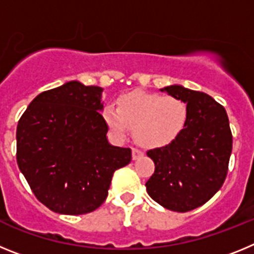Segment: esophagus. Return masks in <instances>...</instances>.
<instances>
[{"label":"esophagus","instance_id":"1","mask_svg":"<svg viewBox=\"0 0 254 254\" xmlns=\"http://www.w3.org/2000/svg\"><path fill=\"white\" fill-rule=\"evenodd\" d=\"M141 156H143V152L141 151V150L138 149L132 150V159H133V160H137V159H140Z\"/></svg>","mask_w":254,"mask_h":254}]
</instances>
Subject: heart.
<instances>
[{"label": "heart", "mask_w": 254, "mask_h": 254, "mask_svg": "<svg viewBox=\"0 0 254 254\" xmlns=\"http://www.w3.org/2000/svg\"><path fill=\"white\" fill-rule=\"evenodd\" d=\"M103 117L118 137H125L131 128L141 146L158 149L172 143L183 132L188 105L176 96L133 91L121 96L118 108L108 104Z\"/></svg>", "instance_id": "heart-1"}]
</instances>
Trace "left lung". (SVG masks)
Instances as JSON below:
<instances>
[{"label":"left lung","instance_id":"left-lung-1","mask_svg":"<svg viewBox=\"0 0 254 254\" xmlns=\"http://www.w3.org/2000/svg\"><path fill=\"white\" fill-rule=\"evenodd\" d=\"M188 105V121L177 140L149 150L155 172L146 182L154 201L187 212L202 206L221 188L228 173L233 136L225 108L201 91L170 85L160 89Z\"/></svg>","mask_w":254,"mask_h":254}]
</instances>
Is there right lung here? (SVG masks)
<instances>
[{"instance_id":"add662e5","label":"right lung","mask_w":254,"mask_h":254,"mask_svg":"<svg viewBox=\"0 0 254 254\" xmlns=\"http://www.w3.org/2000/svg\"><path fill=\"white\" fill-rule=\"evenodd\" d=\"M103 87L68 81L35 96L16 129V159L33 193L49 210L82 215L108 196L131 149L108 142Z\"/></svg>"}]
</instances>
